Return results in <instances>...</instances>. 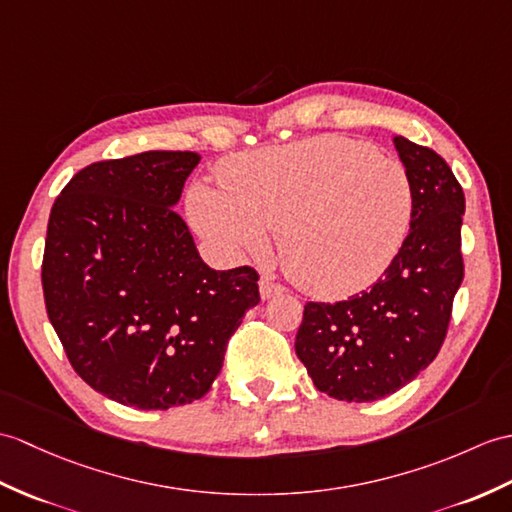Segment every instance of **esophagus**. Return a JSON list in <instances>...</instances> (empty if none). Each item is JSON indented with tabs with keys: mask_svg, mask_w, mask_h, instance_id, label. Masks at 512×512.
Returning <instances> with one entry per match:
<instances>
[{
	"mask_svg": "<svg viewBox=\"0 0 512 512\" xmlns=\"http://www.w3.org/2000/svg\"><path fill=\"white\" fill-rule=\"evenodd\" d=\"M283 292H285L283 285L275 283L270 277H261L259 279V294H261V299H264V301L272 299V296H279Z\"/></svg>",
	"mask_w": 512,
	"mask_h": 512,
	"instance_id": "esophagus-1",
	"label": "esophagus"
}]
</instances>
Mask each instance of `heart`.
I'll list each match as a JSON object with an SVG mask.
<instances>
[{"mask_svg": "<svg viewBox=\"0 0 512 512\" xmlns=\"http://www.w3.org/2000/svg\"><path fill=\"white\" fill-rule=\"evenodd\" d=\"M220 189L187 192L194 229L227 257L261 255L279 233L288 277L340 299L382 277L408 233L412 192L399 163L353 141L314 137L229 159Z\"/></svg>", "mask_w": 512, "mask_h": 512, "instance_id": "1", "label": "heart"}]
</instances>
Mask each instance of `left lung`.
Returning <instances> with one entry per match:
<instances>
[{
  "mask_svg": "<svg viewBox=\"0 0 512 512\" xmlns=\"http://www.w3.org/2000/svg\"><path fill=\"white\" fill-rule=\"evenodd\" d=\"M412 192L410 233L362 294L307 303L294 349L314 386L340 401H377L410 384L441 351L465 268V194L443 157L392 137Z\"/></svg>",
  "mask_w": 512,
  "mask_h": 512,
  "instance_id": "left-lung-1",
  "label": "left lung"
}]
</instances>
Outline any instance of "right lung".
Returning <instances> with one entry per match:
<instances>
[{
	"label": "right lung",
	"instance_id": "obj_1",
	"mask_svg": "<svg viewBox=\"0 0 512 512\" xmlns=\"http://www.w3.org/2000/svg\"><path fill=\"white\" fill-rule=\"evenodd\" d=\"M196 152L91 163L47 222L43 296L74 371L124 406L168 410L207 395L244 314L248 266L209 268L174 207Z\"/></svg>",
	"mask_w": 512,
	"mask_h": 512
}]
</instances>
